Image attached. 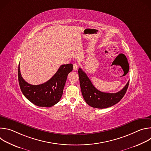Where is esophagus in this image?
I'll list each match as a JSON object with an SVG mask.
<instances>
[{
    "mask_svg": "<svg viewBox=\"0 0 151 151\" xmlns=\"http://www.w3.org/2000/svg\"><path fill=\"white\" fill-rule=\"evenodd\" d=\"M73 69L75 70H78V65L76 64H73Z\"/></svg>",
    "mask_w": 151,
    "mask_h": 151,
    "instance_id": "esophagus-1",
    "label": "esophagus"
}]
</instances>
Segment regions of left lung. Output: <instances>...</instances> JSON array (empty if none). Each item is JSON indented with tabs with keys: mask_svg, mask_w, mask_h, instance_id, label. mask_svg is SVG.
I'll list each match as a JSON object with an SVG mask.
<instances>
[{
	"mask_svg": "<svg viewBox=\"0 0 151 151\" xmlns=\"http://www.w3.org/2000/svg\"><path fill=\"white\" fill-rule=\"evenodd\" d=\"M78 73L82 96L85 102L94 108L104 109L118 103L124 96L129 85L128 81L121 91L115 93H103L94 87L82 69H79Z\"/></svg>",
	"mask_w": 151,
	"mask_h": 151,
	"instance_id": "left-lung-1",
	"label": "left lung"
}]
</instances>
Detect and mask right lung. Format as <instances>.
I'll return each instance as SVG.
<instances>
[{
    "label": "right lung",
    "instance_id": "add662e5",
    "mask_svg": "<svg viewBox=\"0 0 151 151\" xmlns=\"http://www.w3.org/2000/svg\"><path fill=\"white\" fill-rule=\"evenodd\" d=\"M72 70V64H63L47 82L34 85L26 82L21 76L19 64L18 78L21 90L24 96L36 106L51 107L60 101L68 75Z\"/></svg>",
    "mask_w": 151,
    "mask_h": 151
}]
</instances>
